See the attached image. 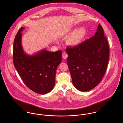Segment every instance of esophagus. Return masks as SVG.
Returning <instances> with one entry per match:
<instances>
[{
	"mask_svg": "<svg viewBox=\"0 0 123 123\" xmlns=\"http://www.w3.org/2000/svg\"><path fill=\"white\" fill-rule=\"evenodd\" d=\"M68 56V55L66 53H63L62 55V57L63 59H67Z\"/></svg>",
	"mask_w": 123,
	"mask_h": 123,
	"instance_id": "34e87169",
	"label": "esophagus"
}]
</instances>
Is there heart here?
Masks as SVG:
<instances>
[{
  "instance_id": "1",
  "label": "heart",
  "mask_w": 123,
  "mask_h": 123,
  "mask_svg": "<svg viewBox=\"0 0 123 123\" xmlns=\"http://www.w3.org/2000/svg\"><path fill=\"white\" fill-rule=\"evenodd\" d=\"M68 34L72 33L69 36L67 43L71 47H76L80 45L84 41L87 34V31L84 27L72 28L67 31Z\"/></svg>"
}]
</instances>
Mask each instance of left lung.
<instances>
[{
  "mask_svg": "<svg viewBox=\"0 0 123 123\" xmlns=\"http://www.w3.org/2000/svg\"><path fill=\"white\" fill-rule=\"evenodd\" d=\"M67 63L74 86L88 91L101 81L107 68L109 49L104 30L98 25L95 35L79 46L67 47Z\"/></svg>",
  "mask_w": 123,
  "mask_h": 123,
  "instance_id": "left-lung-1",
  "label": "left lung"
}]
</instances>
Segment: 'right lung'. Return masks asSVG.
Instances as JSON below:
<instances>
[{"label": "right lung", "instance_id": "1", "mask_svg": "<svg viewBox=\"0 0 123 123\" xmlns=\"http://www.w3.org/2000/svg\"><path fill=\"white\" fill-rule=\"evenodd\" d=\"M21 27L16 35L13 46L14 66L26 86L35 93L45 94L53 90L56 71L62 62V51L51 52L42 49L33 55L25 52L22 44Z\"/></svg>", "mask_w": 123, "mask_h": 123}]
</instances>
